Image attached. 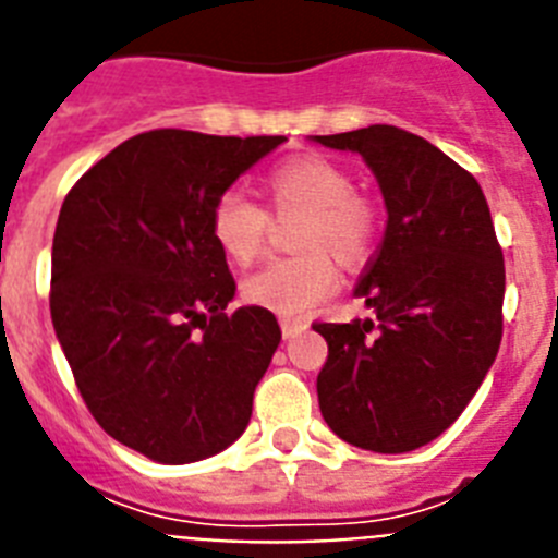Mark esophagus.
<instances>
[{"mask_svg":"<svg viewBox=\"0 0 558 558\" xmlns=\"http://www.w3.org/2000/svg\"><path fill=\"white\" fill-rule=\"evenodd\" d=\"M280 331H283L286 339H292V337H298L300 331H306V323H303V319L280 317Z\"/></svg>","mask_w":558,"mask_h":558,"instance_id":"34e87169","label":"esophagus"}]
</instances>
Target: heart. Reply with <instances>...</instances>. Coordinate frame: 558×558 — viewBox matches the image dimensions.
I'll list each match as a JSON object with an SVG mask.
<instances>
[{
  "instance_id": "1",
  "label": "heart",
  "mask_w": 558,
  "mask_h": 558,
  "mask_svg": "<svg viewBox=\"0 0 558 558\" xmlns=\"http://www.w3.org/2000/svg\"><path fill=\"white\" fill-rule=\"evenodd\" d=\"M272 216H294L292 246L298 255L275 258L241 283L246 303L275 314H308L339 286L342 269H360L376 252L381 210L376 198L353 187L351 173L333 159L303 154L275 165L264 179ZM269 213L239 191H225L210 207V235L235 264L260 255L269 235Z\"/></svg>"
}]
</instances>
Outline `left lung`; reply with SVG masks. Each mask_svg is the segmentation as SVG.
<instances>
[{
    "mask_svg": "<svg viewBox=\"0 0 558 558\" xmlns=\"http://www.w3.org/2000/svg\"><path fill=\"white\" fill-rule=\"evenodd\" d=\"M360 151L381 185L387 230L356 283L376 317L314 323L328 342L323 418L371 452H410L454 424L502 339L506 264L477 179L396 125L314 137Z\"/></svg>",
    "mask_w": 558,
    "mask_h": 558,
    "instance_id": "left-lung-1",
    "label": "left lung"
}]
</instances>
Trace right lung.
<instances>
[{"label":"right lung","mask_w":558,"mask_h":558,"mask_svg":"<svg viewBox=\"0 0 558 558\" xmlns=\"http://www.w3.org/2000/svg\"><path fill=\"white\" fill-rule=\"evenodd\" d=\"M286 137L154 129L66 193L50 314L81 399L114 440L159 463L221 452L250 424L278 351L269 308L241 306L210 207Z\"/></svg>","instance_id":"1"}]
</instances>
